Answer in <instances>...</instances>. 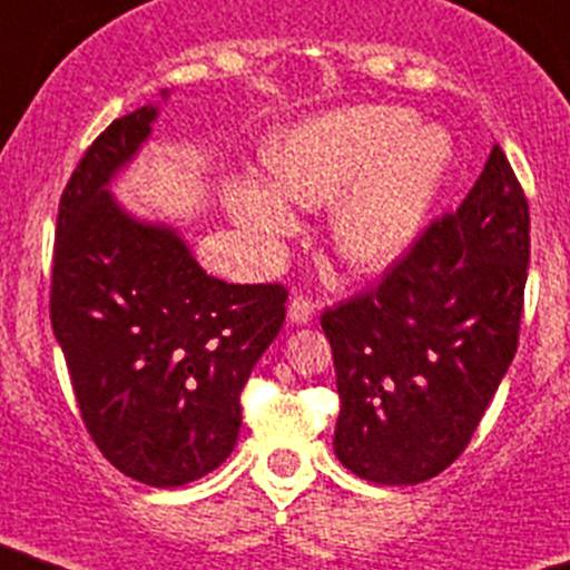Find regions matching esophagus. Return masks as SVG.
I'll use <instances>...</instances> for the list:
<instances>
[{
	"label": "esophagus",
	"mask_w": 570,
	"mask_h": 570,
	"mask_svg": "<svg viewBox=\"0 0 570 570\" xmlns=\"http://www.w3.org/2000/svg\"><path fill=\"white\" fill-rule=\"evenodd\" d=\"M312 315H315V304H312V297L304 295V292H297V295L289 301V321L292 323H309Z\"/></svg>",
	"instance_id": "34e87169"
}]
</instances>
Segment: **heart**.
<instances>
[{"instance_id":"1","label":"heart","mask_w":570,"mask_h":570,"mask_svg":"<svg viewBox=\"0 0 570 570\" xmlns=\"http://www.w3.org/2000/svg\"><path fill=\"white\" fill-rule=\"evenodd\" d=\"M403 107L363 105L323 112L266 141L272 189L244 181L229 209L253 233L278 238L295 218L286 202L332 209V244L355 269H383L417 240L449 176L454 147L440 127H414Z\"/></svg>"}]
</instances>
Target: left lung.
I'll return each instance as SVG.
<instances>
[{"label":"left lung","instance_id":"left-lung-1","mask_svg":"<svg viewBox=\"0 0 570 570\" xmlns=\"http://www.w3.org/2000/svg\"><path fill=\"white\" fill-rule=\"evenodd\" d=\"M528 198L494 145L454 213L381 284L321 315L335 357V454L381 485H417L460 458L514 361L531 255Z\"/></svg>","mask_w":570,"mask_h":570}]
</instances>
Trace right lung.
Here are the masks:
<instances>
[{
    "mask_svg": "<svg viewBox=\"0 0 570 570\" xmlns=\"http://www.w3.org/2000/svg\"><path fill=\"white\" fill-rule=\"evenodd\" d=\"M156 116L153 105L127 112L76 164L56 218L50 323L101 454L138 483L176 489L235 449L240 389L278 337L289 292L213 278L176 229L112 202L107 184Z\"/></svg>",
    "mask_w": 570,
    "mask_h": 570,
    "instance_id": "obj_1",
    "label": "right lung"
}]
</instances>
